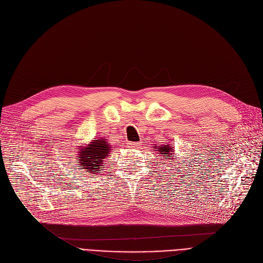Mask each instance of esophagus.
Wrapping results in <instances>:
<instances>
[{"instance_id": "esophagus-1", "label": "esophagus", "mask_w": 263, "mask_h": 263, "mask_svg": "<svg viewBox=\"0 0 263 263\" xmlns=\"http://www.w3.org/2000/svg\"><path fill=\"white\" fill-rule=\"evenodd\" d=\"M141 145H142L141 142H137V143L131 142V143H128V147H130V148H139Z\"/></svg>"}]
</instances>
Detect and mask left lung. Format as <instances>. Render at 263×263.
Returning <instances> with one entry per match:
<instances>
[{"label": "left lung", "instance_id": "obj_1", "mask_svg": "<svg viewBox=\"0 0 263 263\" xmlns=\"http://www.w3.org/2000/svg\"><path fill=\"white\" fill-rule=\"evenodd\" d=\"M155 150H157L159 155L161 156L160 158L162 159H165L167 160V162H163V163H166V164H171L173 165V161L177 158L176 157V154H175V150H174V147H172V144H164V145H161V146H158V145H155L154 146ZM181 163H177V165H180Z\"/></svg>", "mask_w": 263, "mask_h": 263}]
</instances>
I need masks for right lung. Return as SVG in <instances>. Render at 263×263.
Segmentation results:
<instances>
[{"label": "right lung", "instance_id": "add662e5", "mask_svg": "<svg viewBox=\"0 0 263 263\" xmlns=\"http://www.w3.org/2000/svg\"><path fill=\"white\" fill-rule=\"evenodd\" d=\"M114 147L109 145L105 137H97L86 145L78 146L74 149L76 167L85 174H96L103 172L102 167L105 159L110 155Z\"/></svg>", "mask_w": 263, "mask_h": 263}]
</instances>
